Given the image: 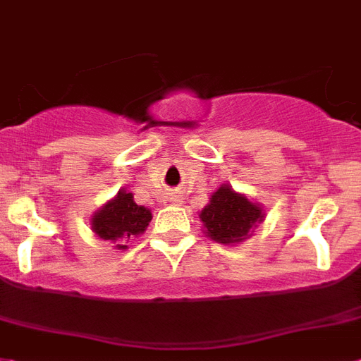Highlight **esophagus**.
<instances>
[{"label":"esophagus","instance_id":"obj_1","mask_svg":"<svg viewBox=\"0 0 361 361\" xmlns=\"http://www.w3.org/2000/svg\"><path fill=\"white\" fill-rule=\"evenodd\" d=\"M172 200H174L176 204H180V202H181V200H183V198H181L180 195H174V196H172Z\"/></svg>","mask_w":361,"mask_h":361}]
</instances>
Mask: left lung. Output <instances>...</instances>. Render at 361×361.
Here are the masks:
<instances>
[{
  "mask_svg": "<svg viewBox=\"0 0 361 361\" xmlns=\"http://www.w3.org/2000/svg\"><path fill=\"white\" fill-rule=\"evenodd\" d=\"M264 218L266 211L259 202L237 192L229 183L218 187L200 211L205 237L224 246H235L250 238Z\"/></svg>",
  "mask_w": 361,
  "mask_h": 361,
  "instance_id": "left-lung-1",
  "label": "left lung"
}]
</instances>
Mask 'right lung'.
Returning <instances> with one entry per match:
<instances>
[{
  "instance_id": "right-lung-1",
  "label": "right lung",
  "mask_w": 361,
  "mask_h": 361,
  "mask_svg": "<svg viewBox=\"0 0 361 361\" xmlns=\"http://www.w3.org/2000/svg\"><path fill=\"white\" fill-rule=\"evenodd\" d=\"M150 220V209L137 205L132 192L121 189L114 198L108 200L92 214L90 226L97 237L115 244V250H126V242L143 235Z\"/></svg>"
}]
</instances>
